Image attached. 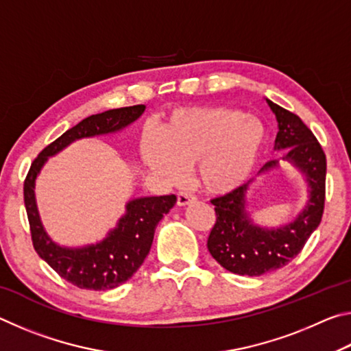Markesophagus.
Returning <instances> with one entry per match:
<instances>
[{
    "label": "esophagus",
    "mask_w": 351,
    "mask_h": 351,
    "mask_svg": "<svg viewBox=\"0 0 351 351\" xmlns=\"http://www.w3.org/2000/svg\"><path fill=\"white\" fill-rule=\"evenodd\" d=\"M195 197H192V195L190 193H178V201H176V204L180 206V207H186V206H189V204H192V203H195Z\"/></svg>",
    "instance_id": "esophagus-1"
}]
</instances>
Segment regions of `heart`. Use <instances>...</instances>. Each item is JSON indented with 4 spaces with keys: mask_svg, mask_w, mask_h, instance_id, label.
Here are the masks:
<instances>
[{
    "mask_svg": "<svg viewBox=\"0 0 351 351\" xmlns=\"http://www.w3.org/2000/svg\"><path fill=\"white\" fill-rule=\"evenodd\" d=\"M266 142L260 119L229 106H190L176 110L144 138L141 159L169 184H180L195 165L198 186L210 195L240 189L252 176Z\"/></svg>",
    "mask_w": 351,
    "mask_h": 351,
    "instance_id": "heart-1",
    "label": "heart"
}]
</instances>
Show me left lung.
I'll return each mask as SVG.
<instances>
[{"label":"left lung","instance_id":"left-lung-1","mask_svg":"<svg viewBox=\"0 0 351 351\" xmlns=\"http://www.w3.org/2000/svg\"><path fill=\"white\" fill-rule=\"evenodd\" d=\"M266 104L278 123L274 150L283 153L266 162L258 173L269 176L282 170L280 163L291 165L304 176L306 201L295 217L268 228L255 223L249 212V184L212 199L217 223L207 240V249L224 269L249 277L263 276L288 265L317 229L325 203L326 159L322 147L299 116L269 99Z\"/></svg>","mask_w":351,"mask_h":351}]
</instances>
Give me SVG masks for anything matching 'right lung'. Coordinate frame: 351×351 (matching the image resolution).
Segmentation results:
<instances>
[{
    "instance_id": "add662e5",
    "label": "right lung",
    "mask_w": 351,
    "mask_h": 351,
    "mask_svg": "<svg viewBox=\"0 0 351 351\" xmlns=\"http://www.w3.org/2000/svg\"><path fill=\"white\" fill-rule=\"evenodd\" d=\"M145 111V105L125 106L83 119L38 154L25 181V206L31 224L32 243L41 260L75 287L106 291L125 283L150 252L154 230L176 203L175 195L139 197L125 203V212L102 240L82 246H64L51 239L41 221L35 186L47 159L80 139L116 134L132 125Z\"/></svg>"
}]
</instances>
